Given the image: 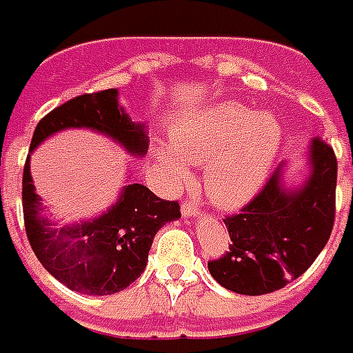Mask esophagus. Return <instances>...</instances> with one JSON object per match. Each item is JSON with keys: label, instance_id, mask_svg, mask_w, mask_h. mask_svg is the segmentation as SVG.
I'll use <instances>...</instances> for the list:
<instances>
[{"label": "esophagus", "instance_id": "34e87169", "mask_svg": "<svg viewBox=\"0 0 353 353\" xmlns=\"http://www.w3.org/2000/svg\"><path fill=\"white\" fill-rule=\"evenodd\" d=\"M181 212H182V216L184 219H196L197 214V209H196V205H192V203H182L181 207Z\"/></svg>", "mask_w": 353, "mask_h": 353}]
</instances>
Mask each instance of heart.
Wrapping results in <instances>:
<instances>
[{"mask_svg":"<svg viewBox=\"0 0 353 353\" xmlns=\"http://www.w3.org/2000/svg\"><path fill=\"white\" fill-rule=\"evenodd\" d=\"M157 146L156 159L172 186L190 179V163L203 165V188L219 209H239L268 181L283 129L268 112L219 102L181 117Z\"/></svg>","mask_w":353,"mask_h":353,"instance_id":"1","label":"heart"}]
</instances>
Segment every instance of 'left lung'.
<instances>
[{
	"label": "left lung",
	"mask_w": 353,
	"mask_h": 353,
	"mask_svg": "<svg viewBox=\"0 0 353 353\" xmlns=\"http://www.w3.org/2000/svg\"><path fill=\"white\" fill-rule=\"evenodd\" d=\"M306 152L304 182L285 181L289 161H283L261 194L224 221L230 251L207 264L224 289L249 296L283 289L323 251L334 222L336 157L321 139H312Z\"/></svg>",
	"instance_id": "left-lung-1"
}]
</instances>
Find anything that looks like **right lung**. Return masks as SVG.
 Here are the masks:
<instances>
[{
	"mask_svg": "<svg viewBox=\"0 0 353 353\" xmlns=\"http://www.w3.org/2000/svg\"><path fill=\"white\" fill-rule=\"evenodd\" d=\"M66 129L99 132L132 157L148 152L146 123L132 121L119 104L117 89L81 94L49 112L37 123L22 174V211L26 236L37 261L72 291L104 296L123 291L141 277L150 247L161 226L179 221L176 201L154 196L146 186L129 182L116 203L99 216L59 224L45 212L30 172V156L49 137Z\"/></svg>",
	"mask_w": 353,
	"mask_h": 353,
	"instance_id": "add662e5",
	"label": "right lung"
}]
</instances>
